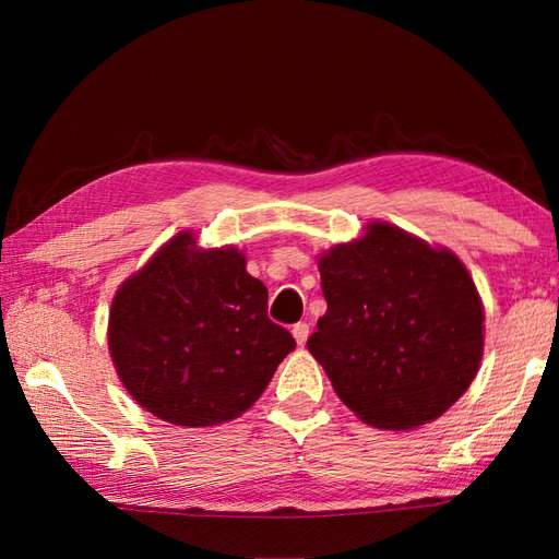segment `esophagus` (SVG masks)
Masks as SVG:
<instances>
[{
	"instance_id": "esophagus-1",
	"label": "esophagus",
	"mask_w": 559,
	"mask_h": 559,
	"mask_svg": "<svg viewBox=\"0 0 559 559\" xmlns=\"http://www.w3.org/2000/svg\"><path fill=\"white\" fill-rule=\"evenodd\" d=\"M293 336H295V341H298L300 346H302V343L307 341V336H310V324H307V322H298V324H295V326H293Z\"/></svg>"
}]
</instances>
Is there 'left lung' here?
<instances>
[{"label": "left lung", "instance_id": "left-lung-1", "mask_svg": "<svg viewBox=\"0 0 559 559\" xmlns=\"http://www.w3.org/2000/svg\"><path fill=\"white\" fill-rule=\"evenodd\" d=\"M326 314L307 348L367 425L408 430L461 399L483 358V302L466 266L389 223L319 259Z\"/></svg>", "mask_w": 559, "mask_h": 559}]
</instances>
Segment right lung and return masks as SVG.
<instances>
[{
	"label": "right lung",
	"instance_id": "add662e5",
	"mask_svg": "<svg viewBox=\"0 0 559 559\" xmlns=\"http://www.w3.org/2000/svg\"><path fill=\"white\" fill-rule=\"evenodd\" d=\"M266 302V286L245 271L237 249L201 252L192 233L175 235L115 295L108 341L117 374L160 420H233L295 348Z\"/></svg>",
	"mask_w": 559,
	"mask_h": 559
}]
</instances>
